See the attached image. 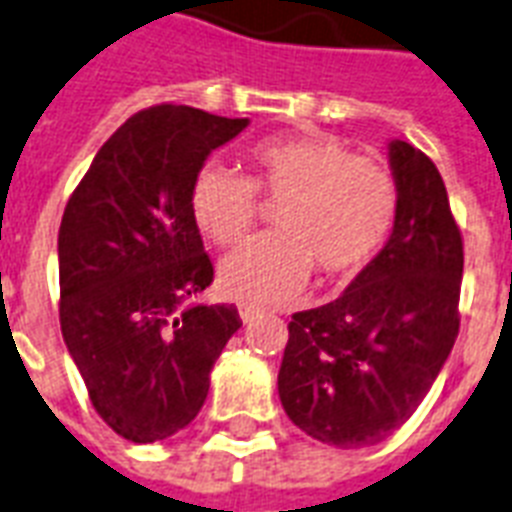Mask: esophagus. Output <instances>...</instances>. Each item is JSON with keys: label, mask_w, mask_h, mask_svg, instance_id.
I'll use <instances>...</instances> for the list:
<instances>
[{"label": "esophagus", "mask_w": 512, "mask_h": 512, "mask_svg": "<svg viewBox=\"0 0 512 512\" xmlns=\"http://www.w3.org/2000/svg\"><path fill=\"white\" fill-rule=\"evenodd\" d=\"M237 310H240V318H243V323H251L253 318H259V307H256V304H240V307H237Z\"/></svg>", "instance_id": "1"}]
</instances>
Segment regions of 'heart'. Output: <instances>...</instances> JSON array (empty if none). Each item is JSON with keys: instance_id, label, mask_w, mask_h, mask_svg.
Listing matches in <instances>:
<instances>
[{"instance_id": "obj_1", "label": "heart", "mask_w": 512, "mask_h": 512, "mask_svg": "<svg viewBox=\"0 0 512 512\" xmlns=\"http://www.w3.org/2000/svg\"><path fill=\"white\" fill-rule=\"evenodd\" d=\"M251 178L208 162L192 181V216L213 243L237 245L259 216V192L283 200L277 235L259 237L221 261L224 291L235 299L285 301L323 277H352L390 235L398 189L374 157L352 154L318 133L261 141L248 152Z\"/></svg>"}]
</instances>
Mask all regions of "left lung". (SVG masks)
<instances>
[{"mask_svg":"<svg viewBox=\"0 0 512 512\" xmlns=\"http://www.w3.org/2000/svg\"><path fill=\"white\" fill-rule=\"evenodd\" d=\"M398 211L344 293L296 312L277 374L285 414L315 441L374 446L422 403L459 334L462 235L433 160L390 141Z\"/></svg>","mask_w":512,"mask_h":512,"instance_id":"8db88e82","label":"left lung"}]
</instances>
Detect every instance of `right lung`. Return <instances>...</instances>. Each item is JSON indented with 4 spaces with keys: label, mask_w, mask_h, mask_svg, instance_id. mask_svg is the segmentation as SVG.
<instances>
[{
    "label": "right lung",
    "mask_w": 512,
    "mask_h": 512,
    "mask_svg": "<svg viewBox=\"0 0 512 512\" xmlns=\"http://www.w3.org/2000/svg\"><path fill=\"white\" fill-rule=\"evenodd\" d=\"M248 128L192 106L133 114L90 162L58 232L63 342L95 411L133 443L184 430L243 320L192 301L213 264L192 216L208 154Z\"/></svg>",
    "instance_id": "1"
}]
</instances>
